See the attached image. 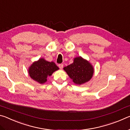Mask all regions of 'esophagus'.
<instances>
[{
  "label": "esophagus",
  "mask_w": 130,
  "mask_h": 130,
  "mask_svg": "<svg viewBox=\"0 0 130 130\" xmlns=\"http://www.w3.org/2000/svg\"><path fill=\"white\" fill-rule=\"evenodd\" d=\"M63 64H62V63H60V64L58 65V67L60 69H62L63 68Z\"/></svg>",
  "instance_id": "esophagus-1"
}]
</instances>
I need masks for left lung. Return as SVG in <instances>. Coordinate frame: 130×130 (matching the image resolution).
Masks as SVG:
<instances>
[{
  "mask_svg": "<svg viewBox=\"0 0 130 130\" xmlns=\"http://www.w3.org/2000/svg\"><path fill=\"white\" fill-rule=\"evenodd\" d=\"M63 69L77 85L83 84L89 81L94 72L92 65L81 57H76L73 62L63 68Z\"/></svg>",
  "mask_w": 130,
  "mask_h": 130,
  "instance_id": "1",
  "label": "left lung"
}]
</instances>
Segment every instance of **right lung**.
I'll return each mask as SVG.
<instances>
[{
    "label": "right lung",
    "mask_w": 130,
    "mask_h": 130,
    "mask_svg": "<svg viewBox=\"0 0 130 130\" xmlns=\"http://www.w3.org/2000/svg\"><path fill=\"white\" fill-rule=\"evenodd\" d=\"M59 68L53 62H49L45 59L40 58L35 61L28 68L30 77L39 84H43L47 81V77Z\"/></svg>",
    "instance_id": "right-lung-1"
}]
</instances>
